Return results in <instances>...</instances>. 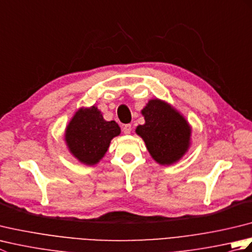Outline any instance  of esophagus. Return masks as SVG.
<instances>
[{"instance_id": "34e87169", "label": "esophagus", "mask_w": 252, "mask_h": 252, "mask_svg": "<svg viewBox=\"0 0 252 252\" xmlns=\"http://www.w3.org/2000/svg\"><path fill=\"white\" fill-rule=\"evenodd\" d=\"M131 131H132V126H131V125H126V126H123V127H122V132L125 133V134H130Z\"/></svg>"}]
</instances>
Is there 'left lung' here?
<instances>
[{
	"mask_svg": "<svg viewBox=\"0 0 252 252\" xmlns=\"http://www.w3.org/2000/svg\"><path fill=\"white\" fill-rule=\"evenodd\" d=\"M145 125L136 133L146 144L151 156L160 164L178 161L189 147L190 126L180 112L160 99H152L143 108Z\"/></svg>",
	"mask_w": 252,
	"mask_h": 252,
	"instance_id": "1",
	"label": "left lung"
}]
</instances>
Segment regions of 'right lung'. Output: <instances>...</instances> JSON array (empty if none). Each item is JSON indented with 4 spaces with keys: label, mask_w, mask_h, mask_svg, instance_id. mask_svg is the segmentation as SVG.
I'll list each match as a JSON object with an SVG mask.
<instances>
[{
    "label": "right lung",
    "mask_w": 252,
    "mask_h": 252,
    "mask_svg": "<svg viewBox=\"0 0 252 252\" xmlns=\"http://www.w3.org/2000/svg\"><path fill=\"white\" fill-rule=\"evenodd\" d=\"M119 134L118 123L104 120L100 111L92 106L76 112L66 129L65 140L79 161L92 165L104 157L110 141Z\"/></svg>",
    "instance_id": "right-lung-1"
}]
</instances>
